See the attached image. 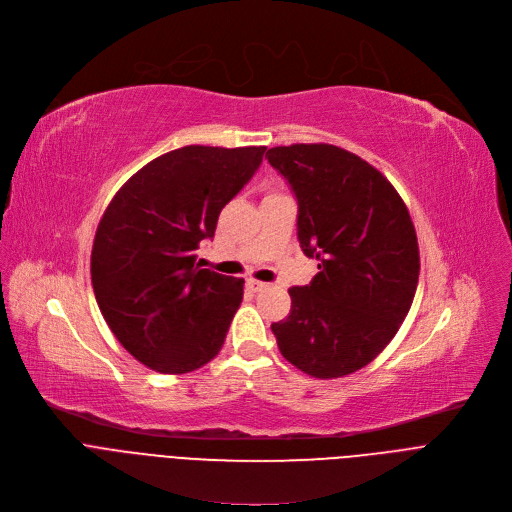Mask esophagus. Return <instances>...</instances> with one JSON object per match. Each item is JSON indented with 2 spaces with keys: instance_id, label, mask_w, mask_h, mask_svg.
Segmentation results:
<instances>
[{
  "instance_id": "1",
  "label": "esophagus",
  "mask_w": 512,
  "mask_h": 512,
  "mask_svg": "<svg viewBox=\"0 0 512 512\" xmlns=\"http://www.w3.org/2000/svg\"><path fill=\"white\" fill-rule=\"evenodd\" d=\"M247 288H249L251 292H261L263 288H267V284H265V282H259V280H253V278H249V280H247Z\"/></svg>"
}]
</instances>
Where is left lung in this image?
<instances>
[{
    "label": "left lung",
    "instance_id": "obj_1",
    "mask_svg": "<svg viewBox=\"0 0 512 512\" xmlns=\"http://www.w3.org/2000/svg\"><path fill=\"white\" fill-rule=\"evenodd\" d=\"M265 158L298 201V241L319 259L309 286L290 288V315L271 325L282 356L315 379L360 370L410 311L420 251L393 185L360 156L331 144H294Z\"/></svg>",
    "mask_w": 512,
    "mask_h": 512
}]
</instances>
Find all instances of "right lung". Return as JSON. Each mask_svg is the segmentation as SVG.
<instances>
[{"label":"right lung","mask_w":512,"mask_h":512,"mask_svg":"<svg viewBox=\"0 0 512 512\" xmlns=\"http://www.w3.org/2000/svg\"><path fill=\"white\" fill-rule=\"evenodd\" d=\"M265 146H185L140 168L96 228L90 274L98 309L121 346L164 374L208 364L243 300V278L197 263L218 216Z\"/></svg>","instance_id":"obj_1"}]
</instances>
